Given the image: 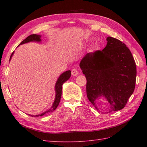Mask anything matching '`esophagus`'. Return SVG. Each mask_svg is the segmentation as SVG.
<instances>
[{
    "mask_svg": "<svg viewBox=\"0 0 147 147\" xmlns=\"http://www.w3.org/2000/svg\"><path fill=\"white\" fill-rule=\"evenodd\" d=\"M78 71L77 69H72L71 71V74L73 75V76H76L78 75Z\"/></svg>",
    "mask_w": 147,
    "mask_h": 147,
    "instance_id": "34e87169",
    "label": "esophagus"
}]
</instances>
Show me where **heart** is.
Here are the masks:
<instances>
[{"instance_id":"1","label":"heart","mask_w":147,"mask_h":147,"mask_svg":"<svg viewBox=\"0 0 147 147\" xmlns=\"http://www.w3.org/2000/svg\"><path fill=\"white\" fill-rule=\"evenodd\" d=\"M95 50H96V49H95V47L94 46H92V47H91L90 48H89V49H88V52H90V53H93V52H94L95 51Z\"/></svg>"}]
</instances>
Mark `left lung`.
<instances>
[{"instance_id":"obj_1","label":"left lung","mask_w":147,"mask_h":147,"mask_svg":"<svg viewBox=\"0 0 147 147\" xmlns=\"http://www.w3.org/2000/svg\"><path fill=\"white\" fill-rule=\"evenodd\" d=\"M102 51L88 53L80 67L86 78V95L97 111L123 109L135 88L136 67L129 49L113 37Z\"/></svg>"}]
</instances>
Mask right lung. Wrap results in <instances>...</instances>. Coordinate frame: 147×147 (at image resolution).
<instances>
[{"label":"right lung","mask_w":147,"mask_h":147,"mask_svg":"<svg viewBox=\"0 0 147 147\" xmlns=\"http://www.w3.org/2000/svg\"><path fill=\"white\" fill-rule=\"evenodd\" d=\"M41 35H36V34H33V35H31L30 36H28L24 39L23 41H22L20 43V45L18 46H20L22 44H24V43H28V42H40L42 41L41 40ZM14 52H12V54H11V57H10V59H9V61H11V59L12 57V55L14 54ZM71 72L70 70L69 71H66L64 72L63 73H62L59 77L58 78V79L57 80V82H56L55 83V100L54 101V103H53V104L52 105V107L49 109L48 110H47L46 111L43 112V113L40 114H38V115H30L28 114L29 115H31V116H34V117H38V116H42L44 114H47V113H50V112H52L53 111H54L56 108L57 107V106L59 104V102H60L61 100V95H62V85H63V83L64 82H66L69 79V78L71 77Z\"/></svg>","instance_id":"1"}]
</instances>
